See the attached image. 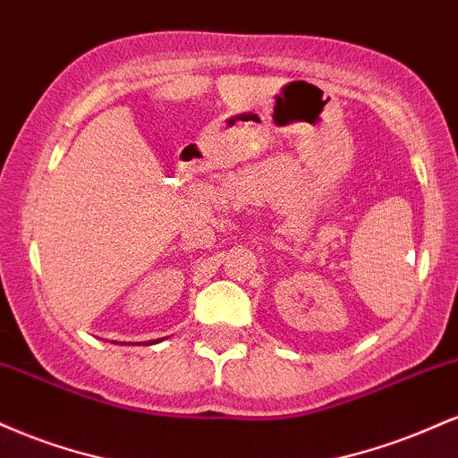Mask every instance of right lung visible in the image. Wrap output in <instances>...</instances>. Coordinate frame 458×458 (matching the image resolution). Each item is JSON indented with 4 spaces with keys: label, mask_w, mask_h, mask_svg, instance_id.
Returning a JSON list of instances; mask_svg holds the SVG:
<instances>
[{
    "label": "right lung",
    "mask_w": 458,
    "mask_h": 458,
    "mask_svg": "<svg viewBox=\"0 0 458 458\" xmlns=\"http://www.w3.org/2000/svg\"><path fill=\"white\" fill-rule=\"evenodd\" d=\"M157 343H159V340H157ZM146 344H152V343H146Z\"/></svg>",
    "instance_id": "1"
}]
</instances>
